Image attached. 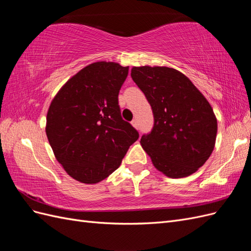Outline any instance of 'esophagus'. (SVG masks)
<instances>
[{"label": "esophagus", "instance_id": "esophagus-1", "mask_svg": "<svg viewBox=\"0 0 251 251\" xmlns=\"http://www.w3.org/2000/svg\"><path fill=\"white\" fill-rule=\"evenodd\" d=\"M132 126H134V127H136V128H138V126H139V123H138V120L137 119H134V120H132Z\"/></svg>", "mask_w": 251, "mask_h": 251}]
</instances>
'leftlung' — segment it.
Wrapping results in <instances>:
<instances>
[{
    "label": "left lung",
    "mask_w": 251,
    "mask_h": 251,
    "mask_svg": "<svg viewBox=\"0 0 251 251\" xmlns=\"http://www.w3.org/2000/svg\"><path fill=\"white\" fill-rule=\"evenodd\" d=\"M132 79L146 95L154 126L140 143L155 168L170 178L198 171L215 148L217 118L184 74L168 67H133Z\"/></svg>",
    "instance_id": "left-lung-1"
}]
</instances>
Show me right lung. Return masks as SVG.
Masks as SVG:
<instances>
[{
	"mask_svg": "<svg viewBox=\"0 0 251 251\" xmlns=\"http://www.w3.org/2000/svg\"><path fill=\"white\" fill-rule=\"evenodd\" d=\"M128 67L97 62L68 80L53 98L46 134L57 161L73 179L94 184L116 171L137 130L121 117L118 94Z\"/></svg>",
	"mask_w": 251,
	"mask_h": 251,
	"instance_id": "add662e5",
	"label": "right lung"
}]
</instances>
